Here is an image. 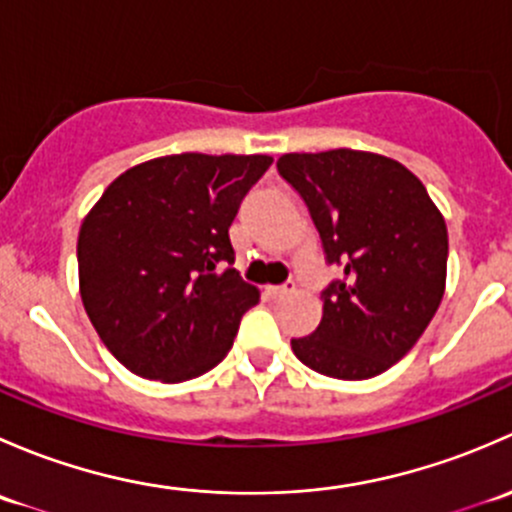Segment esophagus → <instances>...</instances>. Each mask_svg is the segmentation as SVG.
Listing matches in <instances>:
<instances>
[{
    "label": "esophagus",
    "instance_id": "obj_1",
    "mask_svg": "<svg viewBox=\"0 0 512 512\" xmlns=\"http://www.w3.org/2000/svg\"><path fill=\"white\" fill-rule=\"evenodd\" d=\"M294 292V282H287V285H282V287H267L265 289V294L270 299H282V297H287V294H292Z\"/></svg>",
    "mask_w": 512,
    "mask_h": 512
}]
</instances>
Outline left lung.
<instances>
[{
	"label": "left lung",
	"instance_id": "8db88e82",
	"mask_svg": "<svg viewBox=\"0 0 512 512\" xmlns=\"http://www.w3.org/2000/svg\"><path fill=\"white\" fill-rule=\"evenodd\" d=\"M282 178L312 213L344 277L324 292L322 322L292 352L344 381L384 374L426 332L446 292L448 230L421 180L399 160L334 148L285 153Z\"/></svg>",
	"mask_w": 512,
	"mask_h": 512
}]
</instances>
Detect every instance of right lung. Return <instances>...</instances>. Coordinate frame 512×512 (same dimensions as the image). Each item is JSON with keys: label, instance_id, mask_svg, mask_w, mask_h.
<instances>
[{"label": "right lung", "instance_id": "add662e5", "mask_svg": "<svg viewBox=\"0 0 512 512\" xmlns=\"http://www.w3.org/2000/svg\"><path fill=\"white\" fill-rule=\"evenodd\" d=\"M270 156L180 153L118 175L79 230V292L106 349L133 374L180 384L218 366L242 314L230 227Z\"/></svg>", "mask_w": 512, "mask_h": 512}]
</instances>
